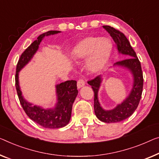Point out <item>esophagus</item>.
<instances>
[{
	"mask_svg": "<svg viewBox=\"0 0 159 159\" xmlns=\"http://www.w3.org/2000/svg\"><path fill=\"white\" fill-rule=\"evenodd\" d=\"M85 86V80L83 79H80L79 80H78L77 82V86L79 89L80 88H81L83 86Z\"/></svg>",
	"mask_w": 159,
	"mask_h": 159,
	"instance_id": "34e87169",
	"label": "esophagus"
}]
</instances>
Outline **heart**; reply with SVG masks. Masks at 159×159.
<instances>
[{
    "label": "heart",
    "instance_id": "b5f03b06",
    "mask_svg": "<svg viewBox=\"0 0 159 159\" xmlns=\"http://www.w3.org/2000/svg\"><path fill=\"white\" fill-rule=\"evenodd\" d=\"M111 43L107 38L91 35L80 41L72 51V56L75 59H84L90 56L88 66L91 70L101 69L109 56Z\"/></svg>",
    "mask_w": 159,
    "mask_h": 159
}]
</instances>
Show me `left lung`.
<instances>
[{
	"mask_svg": "<svg viewBox=\"0 0 159 159\" xmlns=\"http://www.w3.org/2000/svg\"><path fill=\"white\" fill-rule=\"evenodd\" d=\"M103 27L112 37L116 44L118 52L128 56V58L118 61L114 65L127 68L131 70L134 76V85L131 93L121 104L111 111L103 110L98 101V91L101 83L100 75L88 81V84L91 85L94 92V111L96 117L101 121L110 124L126 119L136 111L140 102L143 91V78L140 61L125 35L120 30L109 25H103Z\"/></svg>",
	"mask_w": 159,
	"mask_h": 159,
	"instance_id": "1",
	"label": "left lung"
}]
</instances>
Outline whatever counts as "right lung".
<instances>
[{"instance_id": "obj_1", "label": "right lung", "mask_w": 159, "mask_h": 159, "mask_svg": "<svg viewBox=\"0 0 159 159\" xmlns=\"http://www.w3.org/2000/svg\"><path fill=\"white\" fill-rule=\"evenodd\" d=\"M60 33L58 30H50L40 35L28 48L23 51L16 66V88L20 103L23 110L30 119L47 129H59L67 125L71 116L73 103L78 95L77 82L67 80L56 86L58 103L53 109H43L39 106H33L23 98L18 84V72L30 61L39 48L40 43L44 36Z\"/></svg>"}]
</instances>
